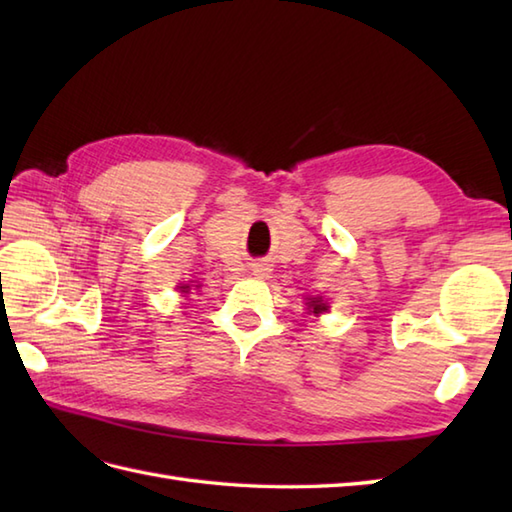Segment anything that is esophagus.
<instances>
[{"mask_svg": "<svg viewBox=\"0 0 512 512\" xmlns=\"http://www.w3.org/2000/svg\"><path fill=\"white\" fill-rule=\"evenodd\" d=\"M250 268H253V275H259V277H266L268 270H270L268 264H253Z\"/></svg>", "mask_w": 512, "mask_h": 512, "instance_id": "obj_1", "label": "esophagus"}]
</instances>
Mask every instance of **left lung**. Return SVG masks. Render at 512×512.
<instances>
[{"label": "left lung", "instance_id": "obj_1", "mask_svg": "<svg viewBox=\"0 0 512 512\" xmlns=\"http://www.w3.org/2000/svg\"><path fill=\"white\" fill-rule=\"evenodd\" d=\"M306 306H308V310L314 314V317H319V314H323V312H328V301H323V297H306Z\"/></svg>", "mask_w": 512, "mask_h": 512}]
</instances>
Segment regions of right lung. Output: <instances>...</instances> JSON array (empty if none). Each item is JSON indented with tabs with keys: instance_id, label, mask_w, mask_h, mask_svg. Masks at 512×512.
Masks as SVG:
<instances>
[{
	"instance_id": "right-lung-1",
	"label": "right lung",
	"mask_w": 512,
	"mask_h": 512,
	"mask_svg": "<svg viewBox=\"0 0 512 512\" xmlns=\"http://www.w3.org/2000/svg\"><path fill=\"white\" fill-rule=\"evenodd\" d=\"M191 286H193V284H180V286H178V290L182 292V295H189V292L193 290ZM198 288H200V286H195V290H198Z\"/></svg>"
}]
</instances>
